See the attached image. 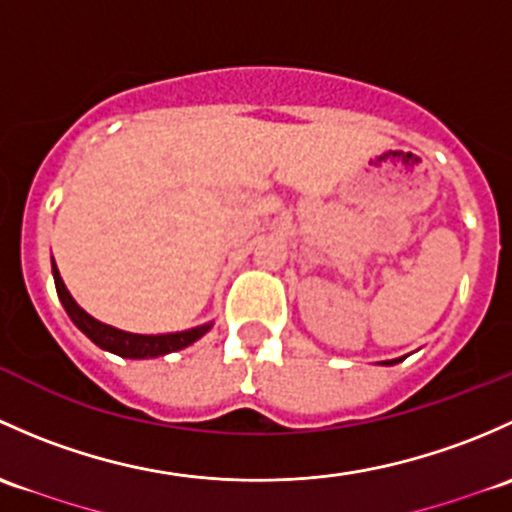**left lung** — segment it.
Instances as JSON below:
<instances>
[{"label":"left lung","mask_w":512,"mask_h":512,"mask_svg":"<svg viewBox=\"0 0 512 512\" xmlns=\"http://www.w3.org/2000/svg\"><path fill=\"white\" fill-rule=\"evenodd\" d=\"M397 362H402V360H384L382 365H387V367H389V365H397Z\"/></svg>","instance_id":"left-lung-1"}]
</instances>
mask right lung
Wrapping results in <instances>:
<instances>
[{
	"label": "right lung",
	"mask_w": 512,
	"mask_h": 512,
	"mask_svg": "<svg viewBox=\"0 0 512 512\" xmlns=\"http://www.w3.org/2000/svg\"><path fill=\"white\" fill-rule=\"evenodd\" d=\"M51 271H54L56 293H59L61 305L66 308L68 318L73 320V325H76L88 340L96 342L100 350H108L113 352V355L128 357V360H150V357H162V355H170V352L184 350V347H189L192 342H197L199 337L207 335L214 325V323H204V325H197V328L179 330V333H165V335L128 333V330L113 328V325H105L93 318V315H88L86 310L73 300V295L68 293L59 268H56V261H51Z\"/></svg>",
	"instance_id": "right-lung-1"
}]
</instances>
